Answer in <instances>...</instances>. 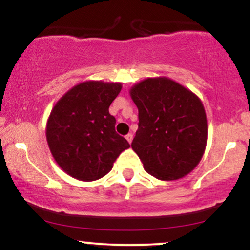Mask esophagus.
I'll return each mask as SVG.
<instances>
[{
	"mask_svg": "<svg viewBox=\"0 0 250 250\" xmlns=\"http://www.w3.org/2000/svg\"><path fill=\"white\" fill-rule=\"evenodd\" d=\"M125 140H127L129 143H131V141H133V134L125 135Z\"/></svg>",
	"mask_w": 250,
	"mask_h": 250,
	"instance_id": "1",
	"label": "esophagus"
}]
</instances>
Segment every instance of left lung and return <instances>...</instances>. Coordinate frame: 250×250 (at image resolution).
I'll list each match as a JSON object with an SVG mask.
<instances>
[{
  "mask_svg": "<svg viewBox=\"0 0 250 250\" xmlns=\"http://www.w3.org/2000/svg\"><path fill=\"white\" fill-rule=\"evenodd\" d=\"M129 94L139 109L131 148L145 170L162 181L182 179L199 165L207 146V116L201 100L168 77H148Z\"/></svg>",
  "mask_w": 250,
  "mask_h": 250,
  "instance_id": "1",
  "label": "left lung"
}]
</instances>
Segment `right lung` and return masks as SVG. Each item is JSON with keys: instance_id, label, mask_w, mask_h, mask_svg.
<instances>
[{"instance_id": "add662e5", "label": "right lung", "mask_w": 250, "mask_h": 250, "mask_svg": "<svg viewBox=\"0 0 250 250\" xmlns=\"http://www.w3.org/2000/svg\"><path fill=\"white\" fill-rule=\"evenodd\" d=\"M121 89L119 82H81L51 109L47 142L54 160L69 176L85 182L101 179L130 147L115 131L116 120L109 114Z\"/></svg>"}]
</instances>
